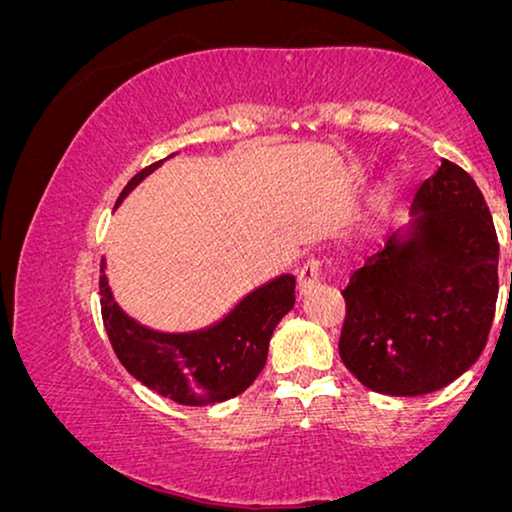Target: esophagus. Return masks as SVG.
Wrapping results in <instances>:
<instances>
[{"label": "esophagus", "mask_w": 512, "mask_h": 512, "mask_svg": "<svg viewBox=\"0 0 512 512\" xmlns=\"http://www.w3.org/2000/svg\"><path fill=\"white\" fill-rule=\"evenodd\" d=\"M320 276H322V264L318 262V259H308V262L301 266V271H299V280H297L299 297L311 294L315 287H318Z\"/></svg>", "instance_id": "obj_1"}]
</instances>
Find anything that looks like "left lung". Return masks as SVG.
<instances>
[{
  "label": "left lung",
  "mask_w": 512,
  "mask_h": 512,
  "mask_svg": "<svg viewBox=\"0 0 512 512\" xmlns=\"http://www.w3.org/2000/svg\"><path fill=\"white\" fill-rule=\"evenodd\" d=\"M499 241L473 178L448 160L417 187L410 222L343 290V364L369 390L422 397L469 371L499 297Z\"/></svg>",
  "instance_id": "1"
}]
</instances>
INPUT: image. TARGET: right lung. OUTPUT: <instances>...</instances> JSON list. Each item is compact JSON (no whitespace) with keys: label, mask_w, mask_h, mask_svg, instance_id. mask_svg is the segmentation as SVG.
Returning a JSON list of instances; mask_svg holds the SVG:
<instances>
[{"label":"right lung","mask_w":512,"mask_h":512,"mask_svg":"<svg viewBox=\"0 0 512 512\" xmlns=\"http://www.w3.org/2000/svg\"><path fill=\"white\" fill-rule=\"evenodd\" d=\"M160 164L139 171L115 208ZM99 294L115 355L139 383L183 406H213L239 397L262 373L273 329L294 308V276L280 273L266 280L213 325L192 331L153 329L122 311L106 276V257Z\"/></svg>","instance_id":"obj_1"}]
</instances>
